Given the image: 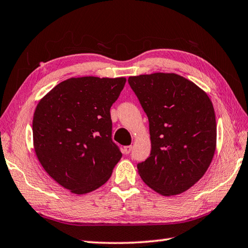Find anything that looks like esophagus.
I'll use <instances>...</instances> for the list:
<instances>
[{"mask_svg":"<svg viewBox=\"0 0 248 248\" xmlns=\"http://www.w3.org/2000/svg\"><path fill=\"white\" fill-rule=\"evenodd\" d=\"M131 150H132V146H125L124 148V153L125 154V155H128V154H130L131 153Z\"/></svg>","mask_w":248,"mask_h":248,"instance_id":"34e87169","label":"esophagus"}]
</instances>
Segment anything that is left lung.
Returning <instances> with one entry per match:
<instances>
[{
	"instance_id": "1",
	"label": "left lung",
	"mask_w": 248,
	"mask_h": 248,
	"mask_svg": "<svg viewBox=\"0 0 248 248\" xmlns=\"http://www.w3.org/2000/svg\"><path fill=\"white\" fill-rule=\"evenodd\" d=\"M128 81L149 121L152 152L138 164L140 178L166 197L188 190L204 175L215 154L212 101L174 73L130 76Z\"/></svg>"
}]
</instances>
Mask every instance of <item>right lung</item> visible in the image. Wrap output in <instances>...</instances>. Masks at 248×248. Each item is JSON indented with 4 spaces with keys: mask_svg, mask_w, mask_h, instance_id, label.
I'll return each instance as SVG.
<instances>
[{
    "mask_svg": "<svg viewBox=\"0 0 248 248\" xmlns=\"http://www.w3.org/2000/svg\"><path fill=\"white\" fill-rule=\"evenodd\" d=\"M124 84V77H72L38 102L32 124L36 157L73 193L101 187L123 156L111 140L109 110Z\"/></svg>",
    "mask_w": 248,
    "mask_h": 248,
    "instance_id": "obj_1",
    "label": "right lung"
}]
</instances>
